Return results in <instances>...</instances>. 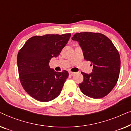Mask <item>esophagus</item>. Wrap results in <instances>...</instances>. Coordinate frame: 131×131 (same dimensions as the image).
I'll list each match as a JSON object with an SVG mask.
<instances>
[{
	"label": "esophagus",
	"instance_id": "obj_1",
	"mask_svg": "<svg viewBox=\"0 0 131 131\" xmlns=\"http://www.w3.org/2000/svg\"><path fill=\"white\" fill-rule=\"evenodd\" d=\"M75 74H76V73L72 72V71H70V72H69V74L70 75V76H73Z\"/></svg>",
	"mask_w": 131,
	"mask_h": 131
}]
</instances>
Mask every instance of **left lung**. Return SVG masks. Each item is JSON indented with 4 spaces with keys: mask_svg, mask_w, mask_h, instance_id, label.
I'll use <instances>...</instances> for the list:
<instances>
[{
    "mask_svg": "<svg viewBox=\"0 0 131 131\" xmlns=\"http://www.w3.org/2000/svg\"><path fill=\"white\" fill-rule=\"evenodd\" d=\"M83 51L84 59L91 62L92 72L81 73L83 81L79 84L85 95L98 99L110 93L117 83L121 69V58L110 39L103 34L80 32L73 36Z\"/></svg>",
    "mask_w": 131,
    "mask_h": 131,
    "instance_id": "left-lung-1",
    "label": "left lung"
}]
</instances>
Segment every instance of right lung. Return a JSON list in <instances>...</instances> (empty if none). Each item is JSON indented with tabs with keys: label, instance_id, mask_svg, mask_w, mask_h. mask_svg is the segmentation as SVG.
I'll use <instances>...</instances> for the list:
<instances>
[{
	"label": "right lung",
	"instance_id": "right-lung-1",
	"mask_svg": "<svg viewBox=\"0 0 131 131\" xmlns=\"http://www.w3.org/2000/svg\"><path fill=\"white\" fill-rule=\"evenodd\" d=\"M70 36V33L35 36L19 51L17 64L21 84L37 101H52L60 94L69 73L57 72L49 63L52 57L60 55Z\"/></svg>",
	"mask_w": 131,
	"mask_h": 131
}]
</instances>
